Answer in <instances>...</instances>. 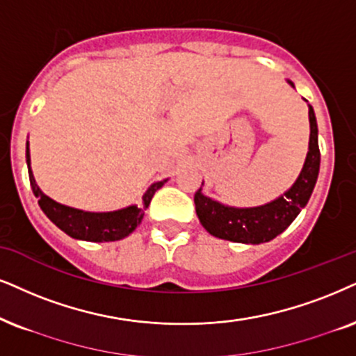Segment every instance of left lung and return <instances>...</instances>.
Listing matches in <instances>:
<instances>
[{
    "mask_svg": "<svg viewBox=\"0 0 356 356\" xmlns=\"http://www.w3.org/2000/svg\"><path fill=\"white\" fill-rule=\"evenodd\" d=\"M294 87V83H291ZM310 139L309 152L299 179L284 195L277 200L254 209H233L209 199L202 193V187L193 195L197 215L202 227L210 235L236 243L259 245L276 238L286 230L298 217L300 209L307 205L316 187L318 168H321V149L317 141V121L314 108L309 105Z\"/></svg>",
    "mask_w": 356,
    "mask_h": 356,
    "instance_id": "1",
    "label": "left lung"
}]
</instances>
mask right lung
<instances>
[{
    "label": "right lung",
    "mask_w": 356,
    "mask_h": 356,
    "mask_svg": "<svg viewBox=\"0 0 356 356\" xmlns=\"http://www.w3.org/2000/svg\"><path fill=\"white\" fill-rule=\"evenodd\" d=\"M26 159H28L31 187H33L34 195L38 197L39 207L47 215V218L69 236L85 241H116L128 236L141 223L143 217H145V210L151 204L154 192L163 187L164 182H168V179H165V181L152 184L147 188L145 197H143L141 207L133 205L123 210L108 211V213H93V211L72 209V207L57 204L56 200L49 199L46 193H42V191L38 187L33 172H31L29 147H26Z\"/></svg>",
    "instance_id": "right-lung-1"
}]
</instances>
